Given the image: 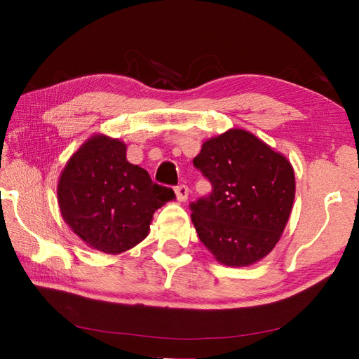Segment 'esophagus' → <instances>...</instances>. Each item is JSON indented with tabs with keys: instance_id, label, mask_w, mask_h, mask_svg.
Masks as SVG:
<instances>
[{
	"instance_id": "1",
	"label": "esophagus",
	"mask_w": 359,
	"mask_h": 359,
	"mask_svg": "<svg viewBox=\"0 0 359 359\" xmlns=\"http://www.w3.org/2000/svg\"><path fill=\"white\" fill-rule=\"evenodd\" d=\"M175 194H177V199L180 202L187 201V198H189V187L186 186V184H180V186L175 187Z\"/></svg>"
}]
</instances>
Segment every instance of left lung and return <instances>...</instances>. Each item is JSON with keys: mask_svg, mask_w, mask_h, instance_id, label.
I'll list each match as a JSON object with an SVG mask.
<instances>
[{"mask_svg": "<svg viewBox=\"0 0 359 359\" xmlns=\"http://www.w3.org/2000/svg\"><path fill=\"white\" fill-rule=\"evenodd\" d=\"M193 165L211 182L210 196L190 203L199 240L219 262L247 266L278 243L295 198L290 163L245 130L202 145Z\"/></svg>", "mask_w": 359, "mask_h": 359, "instance_id": "left-lung-1", "label": "left lung"}]
</instances>
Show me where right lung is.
I'll return each mask as SVG.
<instances>
[{
    "label": "right lung",
    "instance_id": "add662e5",
    "mask_svg": "<svg viewBox=\"0 0 359 359\" xmlns=\"http://www.w3.org/2000/svg\"><path fill=\"white\" fill-rule=\"evenodd\" d=\"M175 199L142 168L128 163L118 139L94 136L76 151L58 182L62 219L103 253L116 255L148 235L153 214Z\"/></svg>",
    "mask_w": 359,
    "mask_h": 359
}]
</instances>
